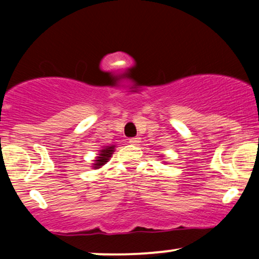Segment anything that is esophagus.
<instances>
[{"label":"esophagus","mask_w":259,"mask_h":259,"mask_svg":"<svg viewBox=\"0 0 259 259\" xmlns=\"http://www.w3.org/2000/svg\"><path fill=\"white\" fill-rule=\"evenodd\" d=\"M129 142L132 145H139L140 142H141V139L140 138H138V136H136V138H132V139H129Z\"/></svg>","instance_id":"1"}]
</instances>
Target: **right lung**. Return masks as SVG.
I'll return each mask as SVG.
<instances>
[{
	"instance_id": "add662e5",
	"label": "right lung",
	"mask_w": 259,
	"mask_h": 259,
	"mask_svg": "<svg viewBox=\"0 0 259 259\" xmlns=\"http://www.w3.org/2000/svg\"><path fill=\"white\" fill-rule=\"evenodd\" d=\"M114 145H111V146H105L102 148V150L100 151L99 156L96 157V159H95V163H94V169H99L102 167V165H105L107 162H108L109 158L112 157L113 152H114Z\"/></svg>"
}]
</instances>
